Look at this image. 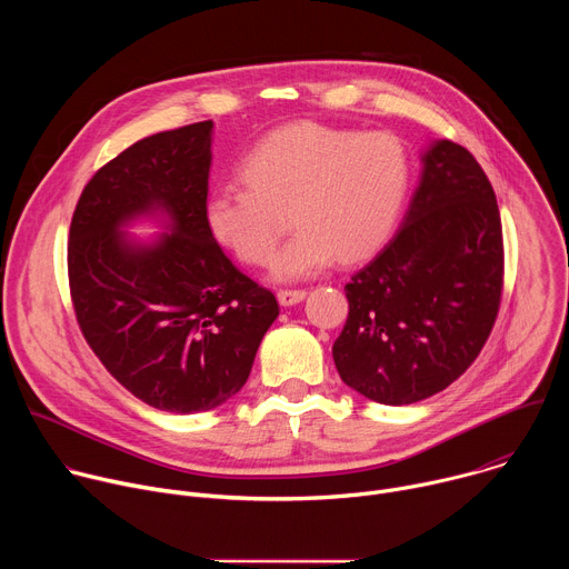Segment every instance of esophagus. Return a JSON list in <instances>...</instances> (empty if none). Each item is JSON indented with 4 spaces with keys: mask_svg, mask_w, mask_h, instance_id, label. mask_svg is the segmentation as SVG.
Returning <instances> with one entry per match:
<instances>
[{
    "mask_svg": "<svg viewBox=\"0 0 569 569\" xmlns=\"http://www.w3.org/2000/svg\"><path fill=\"white\" fill-rule=\"evenodd\" d=\"M306 290L303 288H283V290H279L277 292V299H279V303L281 306H295V303H299V301H303L306 299Z\"/></svg>",
    "mask_w": 569,
    "mask_h": 569,
    "instance_id": "1",
    "label": "esophagus"
}]
</instances>
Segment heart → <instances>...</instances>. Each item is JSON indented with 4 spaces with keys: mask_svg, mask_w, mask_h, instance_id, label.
I'll return each instance as SVG.
<instances>
[{
    "mask_svg": "<svg viewBox=\"0 0 569 569\" xmlns=\"http://www.w3.org/2000/svg\"><path fill=\"white\" fill-rule=\"evenodd\" d=\"M242 182H222L204 200L211 236L238 261L266 266L286 229L297 233L272 274L306 279L336 259L360 261L389 238L410 189V154L396 134L315 121L283 126L242 154Z\"/></svg>",
    "mask_w": 569,
    "mask_h": 569,
    "instance_id": "1",
    "label": "heart"
}]
</instances>
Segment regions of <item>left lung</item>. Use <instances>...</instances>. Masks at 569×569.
<instances>
[{
  "instance_id": "8db88e82",
  "label": "left lung",
  "mask_w": 569,
  "mask_h": 569,
  "mask_svg": "<svg viewBox=\"0 0 569 569\" xmlns=\"http://www.w3.org/2000/svg\"><path fill=\"white\" fill-rule=\"evenodd\" d=\"M502 288L496 191L463 146L437 141L402 224L345 286L349 317L333 345L340 378L382 405L443 391L489 340Z\"/></svg>"
}]
</instances>
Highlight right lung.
Returning <instances> with one entry per match:
<instances>
[{
	"instance_id": "1",
	"label": "right lung",
	"mask_w": 569,
	"mask_h": 569,
	"mask_svg": "<svg viewBox=\"0 0 569 569\" xmlns=\"http://www.w3.org/2000/svg\"><path fill=\"white\" fill-rule=\"evenodd\" d=\"M213 121L139 139L101 167L71 216L67 274L76 321L101 365L154 410L218 408L246 385L279 315L204 220ZM161 208L174 231L132 247L118 231Z\"/></svg>"
}]
</instances>
